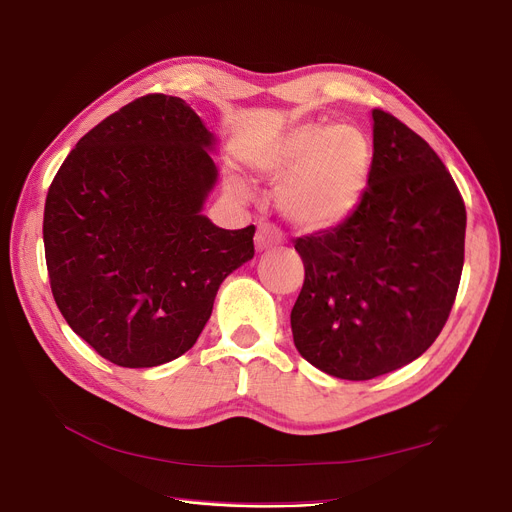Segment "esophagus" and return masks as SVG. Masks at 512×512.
Wrapping results in <instances>:
<instances>
[{
	"instance_id": "1",
	"label": "esophagus",
	"mask_w": 512,
	"mask_h": 512,
	"mask_svg": "<svg viewBox=\"0 0 512 512\" xmlns=\"http://www.w3.org/2000/svg\"><path fill=\"white\" fill-rule=\"evenodd\" d=\"M283 242V232L272 223H261L257 227V234H255V246L257 251H266L270 246H276Z\"/></svg>"
}]
</instances>
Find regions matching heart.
<instances>
[{"instance_id": "heart-1", "label": "heart", "mask_w": 512, "mask_h": 512, "mask_svg": "<svg viewBox=\"0 0 512 512\" xmlns=\"http://www.w3.org/2000/svg\"><path fill=\"white\" fill-rule=\"evenodd\" d=\"M257 170L280 183L278 204L304 229L349 219L366 193L372 144L351 125H304L255 157Z\"/></svg>"}]
</instances>
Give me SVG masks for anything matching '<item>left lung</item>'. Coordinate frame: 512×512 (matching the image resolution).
<instances>
[{"label":"left lung","instance_id":"left-lung-1","mask_svg":"<svg viewBox=\"0 0 512 512\" xmlns=\"http://www.w3.org/2000/svg\"><path fill=\"white\" fill-rule=\"evenodd\" d=\"M374 153L349 219L295 240L304 285L293 342L312 366L370 381L430 349L464 268L466 204L434 148L374 108Z\"/></svg>","mask_w":512,"mask_h":512}]
</instances>
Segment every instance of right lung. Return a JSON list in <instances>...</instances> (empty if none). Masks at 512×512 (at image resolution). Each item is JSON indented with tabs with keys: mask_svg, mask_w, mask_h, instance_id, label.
<instances>
[{
	"mask_svg": "<svg viewBox=\"0 0 512 512\" xmlns=\"http://www.w3.org/2000/svg\"><path fill=\"white\" fill-rule=\"evenodd\" d=\"M212 134L180 97L151 93L95 125L48 187L44 255L63 319L97 355L153 368L187 353L255 225L200 212L217 180Z\"/></svg>",
	"mask_w": 512,
	"mask_h": 512,
	"instance_id": "1",
	"label": "right lung"
}]
</instances>
